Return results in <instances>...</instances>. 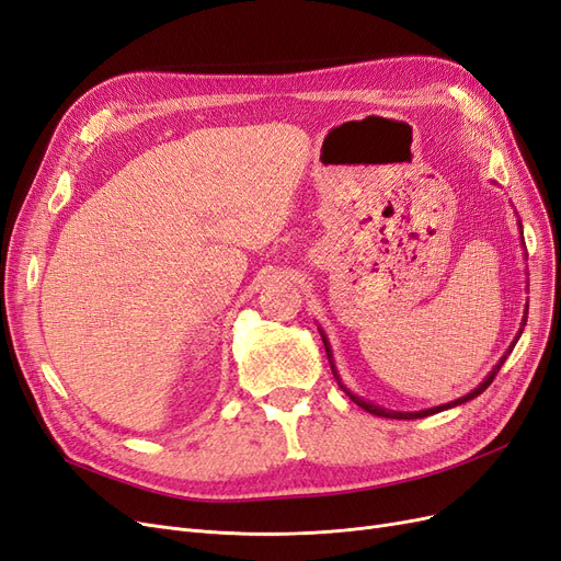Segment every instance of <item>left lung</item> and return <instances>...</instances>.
<instances>
[{
  "label": "left lung",
  "mask_w": 561,
  "mask_h": 561,
  "mask_svg": "<svg viewBox=\"0 0 561 561\" xmlns=\"http://www.w3.org/2000/svg\"><path fill=\"white\" fill-rule=\"evenodd\" d=\"M527 323V321H524ZM323 347H327V354H329V364H331V368H333V375H335V379H337V385H340V389L345 391L350 399L358 405V408H364L366 412H370V414H377V417H389V420H422V417H428V414H436V412H440V410H447V408H455V405H461V403H466V401H471V399H476V396H480L486 387H490L492 382H494V377H496V373L501 370V366H503V360L508 358V354H505L501 360H499V366L486 375V379L484 382L476 389V391H471L468 396H463V399H457L455 403H447V405H438V408H431V410H422V412H391V410H385V408H377V405H373V403H368V401H364V399H358V396H354L345 385L340 382V377H337V373H335V366H333V358H331V350H329V342H327V337H323ZM513 347L515 345H511V350L508 352H513Z\"/></svg>",
  "instance_id": "1"
}]
</instances>
